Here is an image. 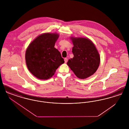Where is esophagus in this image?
Listing matches in <instances>:
<instances>
[{
    "instance_id": "esophagus-1",
    "label": "esophagus",
    "mask_w": 129,
    "mask_h": 129,
    "mask_svg": "<svg viewBox=\"0 0 129 129\" xmlns=\"http://www.w3.org/2000/svg\"><path fill=\"white\" fill-rule=\"evenodd\" d=\"M64 61H65V63H67L68 61L67 58H64Z\"/></svg>"
}]
</instances>
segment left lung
I'll return each instance as SVG.
<instances>
[{"instance_id":"8db88e82","label":"left lung","mask_w":129,"mask_h":129,"mask_svg":"<svg viewBox=\"0 0 129 129\" xmlns=\"http://www.w3.org/2000/svg\"><path fill=\"white\" fill-rule=\"evenodd\" d=\"M74 44V57L68 60V65L80 79H86L98 69L100 57L92 42L85 38H72Z\"/></svg>"}]
</instances>
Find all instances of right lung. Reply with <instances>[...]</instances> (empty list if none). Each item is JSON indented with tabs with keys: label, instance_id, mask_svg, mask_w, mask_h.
I'll use <instances>...</instances> for the list:
<instances>
[{
	"label": "right lung",
	"instance_id": "right-lung-1",
	"mask_svg": "<svg viewBox=\"0 0 129 129\" xmlns=\"http://www.w3.org/2000/svg\"><path fill=\"white\" fill-rule=\"evenodd\" d=\"M55 33H45L37 37L26 50L25 61L31 73L38 79H48L64 63L55 44L58 38Z\"/></svg>",
	"mask_w": 129,
	"mask_h": 129
}]
</instances>
